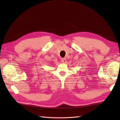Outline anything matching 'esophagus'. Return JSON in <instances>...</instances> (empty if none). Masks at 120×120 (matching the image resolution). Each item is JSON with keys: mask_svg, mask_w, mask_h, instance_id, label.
I'll use <instances>...</instances> for the list:
<instances>
[{"mask_svg": "<svg viewBox=\"0 0 120 120\" xmlns=\"http://www.w3.org/2000/svg\"><path fill=\"white\" fill-rule=\"evenodd\" d=\"M61 61L63 63H65L66 62H67V59H66L65 58H62L61 60Z\"/></svg>", "mask_w": 120, "mask_h": 120, "instance_id": "34e87169", "label": "esophagus"}]
</instances>
